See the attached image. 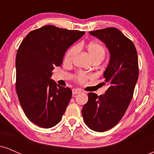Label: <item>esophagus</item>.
<instances>
[{"label": "esophagus", "mask_w": 154, "mask_h": 154, "mask_svg": "<svg viewBox=\"0 0 154 154\" xmlns=\"http://www.w3.org/2000/svg\"><path fill=\"white\" fill-rule=\"evenodd\" d=\"M81 93V91L79 89H75V88L72 89V94L73 95L78 94V93Z\"/></svg>", "instance_id": "esophagus-1"}]
</instances>
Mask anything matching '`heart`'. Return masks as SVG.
Masks as SVG:
<instances>
[{
	"label": "heart",
	"mask_w": 154,
	"mask_h": 154,
	"mask_svg": "<svg viewBox=\"0 0 154 154\" xmlns=\"http://www.w3.org/2000/svg\"><path fill=\"white\" fill-rule=\"evenodd\" d=\"M87 50L90 57L92 61L95 59H99L102 61L106 56V49L101 44L98 43H91L88 44ZM79 51V46L75 45L69 48L66 53L64 56V61L66 63H70L75 59V56ZM88 79L87 76L83 75L82 73H79L77 75V80L79 82L84 83Z\"/></svg>",
	"instance_id": "heart-1"
}]
</instances>
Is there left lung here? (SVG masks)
I'll return each mask as SVG.
<instances>
[{
	"label": "left lung",
	"instance_id": "obj_1",
	"mask_svg": "<svg viewBox=\"0 0 154 154\" xmlns=\"http://www.w3.org/2000/svg\"><path fill=\"white\" fill-rule=\"evenodd\" d=\"M90 34L105 43L110 53L103 82L109 87L99 96L88 93V101L82 109L88 128L102 132L116 126L128 109L138 79V59L133 43L116 28H105Z\"/></svg>",
	"mask_w": 154,
	"mask_h": 154
}]
</instances>
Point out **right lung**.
<instances>
[{"label":"right lung","instance_id":"1","mask_svg":"<svg viewBox=\"0 0 154 154\" xmlns=\"http://www.w3.org/2000/svg\"><path fill=\"white\" fill-rule=\"evenodd\" d=\"M85 34L46 25L30 32L22 40L16 58V89L26 117L43 128L61 121L72 92L53 79L52 71L60 66L67 49Z\"/></svg>","mask_w":154,"mask_h":154}]
</instances>
